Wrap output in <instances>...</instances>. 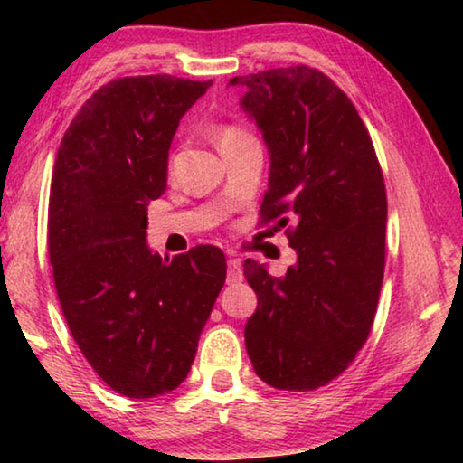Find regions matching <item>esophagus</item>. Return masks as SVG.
Listing matches in <instances>:
<instances>
[{
    "label": "esophagus",
    "instance_id": "1",
    "mask_svg": "<svg viewBox=\"0 0 463 463\" xmlns=\"http://www.w3.org/2000/svg\"><path fill=\"white\" fill-rule=\"evenodd\" d=\"M242 279V268L239 260H229L226 261V281L229 284H237Z\"/></svg>",
    "mask_w": 463,
    "mask_h": 463
}]
</instances>
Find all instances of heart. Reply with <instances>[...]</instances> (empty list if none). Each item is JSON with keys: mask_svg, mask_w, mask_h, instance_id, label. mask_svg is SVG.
I'll return each instance as SVG.
<instances>
[{"mask_svg": "<svg viewBox=\"0 0 463 463\" xmlns=\"http://www.w3.org/2000/svg\"><path fill=\"white\" fill-rule=\"evenodd\" d=\"M250 135L247 130H242L239 127H224L221 132H218V138H221V146L222 145H231V143H237V140L242 138H249Z\"/></svg>", "mask_w": 463, "mask_h": 463, "instance_id": "heart-1", "label": "heart"}]
</instances>
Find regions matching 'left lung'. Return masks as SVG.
I'll list each match as a JSON object with an SVG mask.
<instances>
[{"label":"left lung","instance_id":"left-lung-1","mask_svg":"<svg viewBox=\"0 0 463 463\" xmlns=\"http://www.w3.org/2000/svg\"><path fill=\"white\" fill-rule=\"evenodd\" d=\"M269 151L263 222L278 221L298 261L284 278L245 261L257 310L245 325L255 373L307 392L347 370L378 308L386 257V185L351 99L307 65L232 77Z\"/></svg>","mask_w":463,"mask_h":463}]
</instances>
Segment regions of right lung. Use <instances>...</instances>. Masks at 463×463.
<instances>
[{"instance_id": "1", "label": "right lung", "mask_w": 463, "mask_h": 463, "mask_svg": "<svg viewBox=\"0 0 463 463\" xmlns=\"http://www.w3.org/2000/svg\"><path fill=\"white\" fill-rule=\"evenodd\" d=\"M210 85L174 75L101 85L54 161L49 255L62 315L96 373L128 398L167 394L187 378L226 279L218 247L163 260L146 245L171 140Z\"/></svg>"}]
</instances>
